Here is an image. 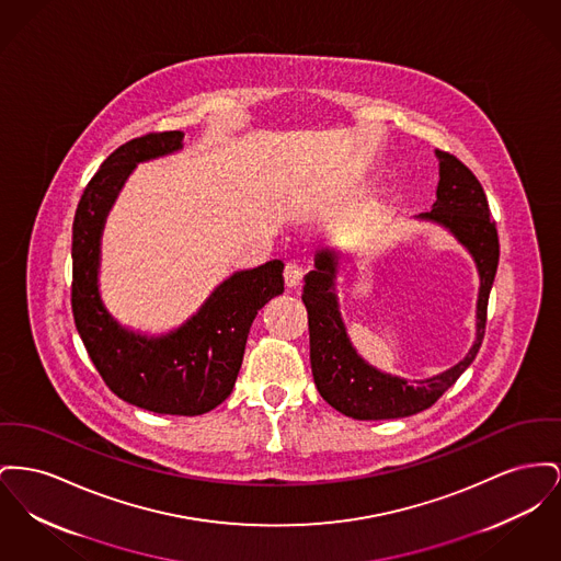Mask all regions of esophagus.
<instances>
[{"label":"esophagus","instance_id":"34e87169","mask_svg":"<svg viewBox=\"0 0 561 561\" xmlns=\"http://www.w3.org/2000/svg\"><path fill=\"white\" fill-rule=\"evenodd\" d=\"M300 279H302V266L295 263V261L286 263V266H284V282H286V286L288 288H297Z\"/></svg>","mask_w":561,"mask_h":561}]
</instances>
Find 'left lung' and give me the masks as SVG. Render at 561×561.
Here are the masks:
<instances>
[{"label":"left lung","instance_id":"1","mask_svg":"<svg viewBox=\"0 0 561 561\" xmlns=\"http://www.w3.org/2000/svg\"><path fill=\"white\" fill-rule=\"evenodd\" d=\"M436 154L440 159L436 203L422 218L447 227L477 261L481 275L477 341L460 364L424 381L409 383L370 368L352 350L336 311L332 295L336 256L332 252H318L316 268L305 275L302 288V302L309 318L311 373L318 392L330 407L354 420H394L428 409L477 358L485 336L488 300L500 259L495 220L477 175L454 154L443 150H436Z\"/></svg>","mask_w":561,"mask_h":561}]
</instances>
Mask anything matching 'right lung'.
<instances>
[{"label": "right lung", "instance_id": "right-lung-1", "mask_svg": "<svg viewBox=\"0 0 561 561\" xmlns=\"http://www.w3.org/2000/svg\"><path fill=\"white\" fill-rule=\"evenodd\" d=\"M180 146V131L139 135L118 146L87 184L71 229V311L91 360L114 394L152 413L201 415L231 394L259 309L284 293V263L234 273L191 322L163 339L133 334L110 318L98 293L103 218L135 163Z\"/></svg>", "mask_w": 561, "mask_h": 561}]
</instances>
